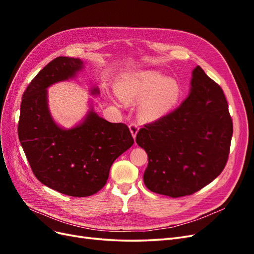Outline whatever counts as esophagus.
<instances>
[{
    "mask_svg": "<svg viewBox=\"0 0 254 254\" xmlns=\"http://www.w3.org/2000/svg\"><path fill=\"white\" fill-rule=\"evenodd\" d=\"M139 129H140L139 126H137L136 124H133V123H132V124L129 125V130H130V132H131L133 139H135L137 132H139Z\"/></svg>",
    "mask_w": 254,
    "mask_h": 254,
    "instance_id": "34e87169",
    "label": "esophagus"
}]
</instances>
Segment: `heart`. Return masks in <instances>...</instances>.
<instances>
[{
	"mask_svg": "<svg viewBox=\"0 0 254 254\" xmlns=\"http://www.w3.org/2000/svg\"><path fill=\"white\" fill-rule=\"evenodd\" d=\"M115 96L108 93L118 106L137 102L136 115L142 122L151 123L164 118L177 105L180 87L174 78L164 77L156 71L125 73L114 83Z\"/></svg>",
	"mask_w": 254,
	"mask_h": 254,
	"instance_id": "1",
	"label": "heart"
}]
</instances>
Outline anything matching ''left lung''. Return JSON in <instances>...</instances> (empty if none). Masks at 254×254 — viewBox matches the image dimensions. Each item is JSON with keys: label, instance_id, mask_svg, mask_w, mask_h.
<instances>
[{"label": "left lung", "instance_id": "8db88e82", "mask_svg": "<svg viewBox=\"0 0 254 254\" xmlns=\"http://www.w3.org/2000/svg\"><path fill=\"white\" fill-rule=\"evenodd\" d=\"M188 97L172 113L145 125L135 142L148 156L143 180L153 193L194 194L224 170L233 124L224 92L197 65Z\"/></svg>", "mask_w": 254, "mask_h": 254}]
</instances>
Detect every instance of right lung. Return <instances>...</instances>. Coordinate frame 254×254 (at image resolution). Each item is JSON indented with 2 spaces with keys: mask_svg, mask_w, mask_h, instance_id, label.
<instances>
[{
  "mask_svg": "<svg viewBox=\"0 0 254 254\" xmlns=\"http://www.w3.org/2000/svg\"><path fill=\"white\" fill-rule=\"evenodd\" d=\"M86 63L57 57L30 81L22 96L19 140L36 178L44 186L73 197L91 196L108 180L112 163L133 144L128 127L110 123L94 111L93 103L82 120L64 128L54 120L48 89L77 77ZM93 96L98 87L90 89Z\"/></svg>",
  "mask_w": 254,
  "mask_h": 254,
  "instance_id": "add662e5",
  "label": "right lung"
}]
</instances>
